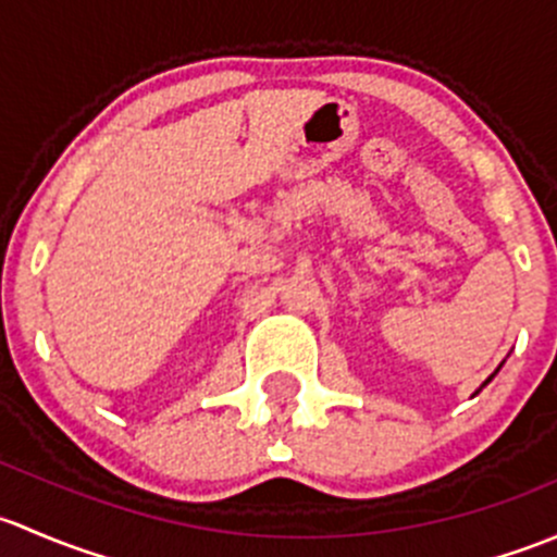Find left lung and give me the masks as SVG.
<instances>
[{"instance_id":"left-lung-1","label":"left lung","mask_w":557,"mask_h":557,"mask_svg":"<svg viewBox=\"0 0 557 557\" xmlns=\"http://www.w3.org/2000/svg\"><path fill=\"white\" fill-rule=\"evenodd\" d=\"M502 364H504V362H502ZM502 364H498V367H496V372H498V370H502ZM496 372H493V375H496ZM493 375H491V377H488V381H485V383H483V386H480V388H478V392H474V394H480V392H483V388H485V386H488V383L493 381Z\"/></svg>"}]
</instances>
